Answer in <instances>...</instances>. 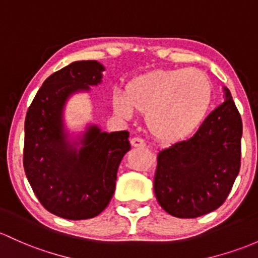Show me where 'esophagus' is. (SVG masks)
I'll return each mask as SVG.
<instances>
[{
	"mask_svg": "<svg viewBox=\"0 0 258 258\" xmlns=\"http://www.w3.org/2000/svg\"><path fill=\"white\" fill-rule=\"evenodd\" d=\"M130 144H132L133 148H145L146 146L145 141L140 139V138H133V139L130 140Z\"/></svg>",
	"mask_w": 258,
	"mask_h": 258,
	"instance_id": "34e87169",
	"label": "esophagus"
}]
</instances>
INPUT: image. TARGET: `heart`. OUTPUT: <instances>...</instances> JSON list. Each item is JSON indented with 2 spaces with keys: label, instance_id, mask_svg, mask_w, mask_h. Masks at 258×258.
Here are the masks:
<instances>
[{
  "label": "heart",
  "instance_id": "b5f03b06",
  "mask_svg": "<svg viewBox=\"0 0 258 258\" xmlns=\"http://www.w3.org/2000/svg\"><path fill=\"white\" fill-rule=\"evenodd\" d=\"M213 99V85L198 69L151 70L134 77L126 95L115 91L113 108L130 119L135 109L146 113V125L162 143H178L192 137L206 120Z\"/></svg>",
  "mask_w": 258,
  "mask_h": 258
}]
</instances>
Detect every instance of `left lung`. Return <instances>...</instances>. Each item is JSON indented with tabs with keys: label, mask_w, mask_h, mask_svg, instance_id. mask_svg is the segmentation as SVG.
I'll use <instances>...</instances> for the list:
<instances>
[{
	"label": "left lung",
	"mask_w": 258,
	"mask_h": 258,
	"mask_svg": "<svg viewBox=\"0 0 258 258\" xmlns=\"http://www.w3.org/2000/svg\"><path fill=\"white\" fill-rule=\"evenodd\" d=\"M224 103L208 115L188 140L157 155L154 192L176 218H197L218 209L240 171L242 121L229 88Z\"/></svg>",
	"instance_id": "left-lung-1"
}]
</instances>
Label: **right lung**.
Returning <instances> with one entry per match:
<instances>
[{"instance_id": "right-lung-1", "label": "right lung", "mask_w": 258, "mask_h": 258, "mask_svg": "<svg viewBox=\"0 0 258 258\" xmlns=\"http://www.w3.org/2000/svg\"><path fill=\"white\" fill-rule=\"evenodd\" d=\"M104 70L96 60L71 62L44 81L27 112L26 176L41 206L69 220L95 218L106 209L119 165L130 150L126 130L103 132L88 121L73 132L66 123L69 101L101 85Z\"/></svg>"}]
</instances>
